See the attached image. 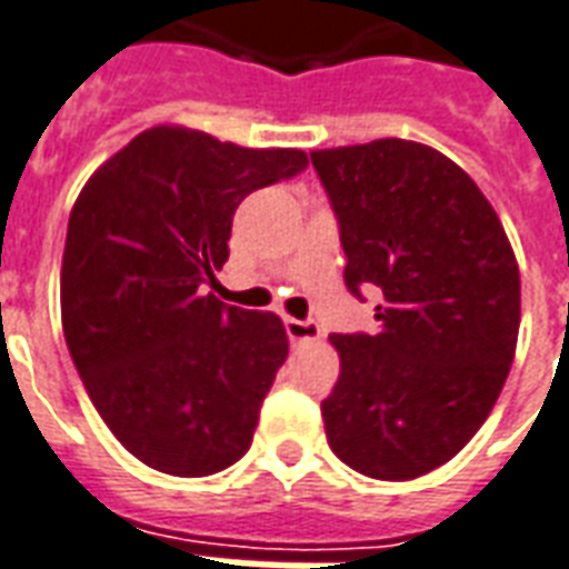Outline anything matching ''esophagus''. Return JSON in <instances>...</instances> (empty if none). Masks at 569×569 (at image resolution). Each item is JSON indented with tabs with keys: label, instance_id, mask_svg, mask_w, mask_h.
<instances>
[{
	"label": "esophagus",
	"instance_id": "34e87169",
	"mask_svg": "<svg viewBox=\"0 0 569 569\" xmlns=\"http://www.w3.org/2000/svg\"><path fill=\"white\" fill-rule=\"evenodd\" d=\"M284 330L293 342H309L321 340V328L316 321H300V318H284Z\"/></svg>",
	"mask_w": 569,
	"mask_h": 569
}]
</instances>
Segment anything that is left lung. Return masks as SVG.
Instances as JSON below:
<instances>
[{
    "instance_id": "obj_1",
    "label": "left lung",
    "mask_w": 569,
    "mask_h": 569,
    "mask_svg": "<svg viewBox=\"0 0 569 569\" xmlns=\"http://www.w3.org/2000/svg\"><path fill=\"white\" fill-rule=\"evenodd\" d=\"M340 217L346 288H380V330L330 342V450L368 478L410 481L469 445L509 377L521 272L493 204L445 152L382 137L312 152Z\"/></svg>"
}]
</instances>
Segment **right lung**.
I'll return each instance as SVG.
<instances>
[{
  "mask_svg": "<svg viewBox=\"0 0 569 569\" xmlns=\"http://www.w3.org/2000/svg\"><path fill=\"white\" fill-rule=\"evenodd\" d=\"M303 149L223 143L156 124L100 164L70 211L60 321L91 405L128 453L177 478L251 447L288 330L201 284L229 260L232 213L303 171Z\"/></svg>",
  "mask_w": 569,
  "mask_h": 569,
  "instance_id": "obj_1",
  "label": "right lung"
}]
</instances>
